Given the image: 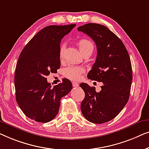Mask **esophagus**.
Here are the masks:
<instances>
[{"label":"esophagus","mask_w":149,"mask_h":149,"mask_svg":"<svg viewBox=\"0 0 149 149\" xmlns=\"http://www.w3.org/2000/svg\"><path fill=\"white\" fill-rule=\"evenodd\" d=\"M72 85L74 87H77L79 86V84L75 82V81H74V82H72Z\"/></svg>","instance_id":"obj_1"}]
</instances>
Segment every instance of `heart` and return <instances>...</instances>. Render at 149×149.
Segmentation results:
<instances>
[{"label": "heart", "mask_w": 149, "mask_h": 149, "mask_svg": "<svg viewBox=\"0 0 149 149\" xmlns=\"http://www.w3.org/2000/svg\"><path fill=\"white\" fill-rule=\"evenodd\" d=\"M77 45L81 54L89 53L92 54L94 50V45L91 41L87 39H80L77 42ZM65 51V47L64 45H61L59 47L58 54L61 60H63L64 56V53ZM84 69L79 66H69L63 71V75L67 78L72 80H77L80 78L81 74L84 72Z\"/></svg>", "instance_id": "heart-1"}]
</instances>
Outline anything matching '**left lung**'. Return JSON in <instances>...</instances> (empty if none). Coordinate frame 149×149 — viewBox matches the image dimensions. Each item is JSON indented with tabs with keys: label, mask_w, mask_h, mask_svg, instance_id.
<instances>
[{
	"label": "left lung",
	"mask_w": 149,
	"mask_h": 149,
	"mask_svg": "<svg viewBox=\"0 0 149 149\" xmlns=\"http://www.w3.org/2000/svg\"><path fill=\"white\" fill-rule=\"evenodd\" d=\"M77 30L89 36L97 48V56L88 78L102 84L98 93L95 87L79 84L85 93L81 113L92 123L107 122L128 101L132 81L130 58L122 41L106 26L90 23L78 27Z\"/></svg>",
	"instance_id": "1"
}]
</instances>
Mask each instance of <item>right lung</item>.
<instances>
[{"mask_svg": "<svg viewBox=\"0 0 149 149\" xmlns=\"http://www.w3.org/2000/svg\"><path fill=\"white\" fill-rule=\"evenodd\" d=\"M75 26L45 27L30 40L19 56L15 72L16 100L23 113L37 122L53 120L61 98L72 89V82L66 78L52 87L47 76L60 68L61 41Z\"/></svg>", "mask_w": 149, "mask_h": 149, "instance_id": "right-lung-1", "label": "right lung"}]
</instances>
